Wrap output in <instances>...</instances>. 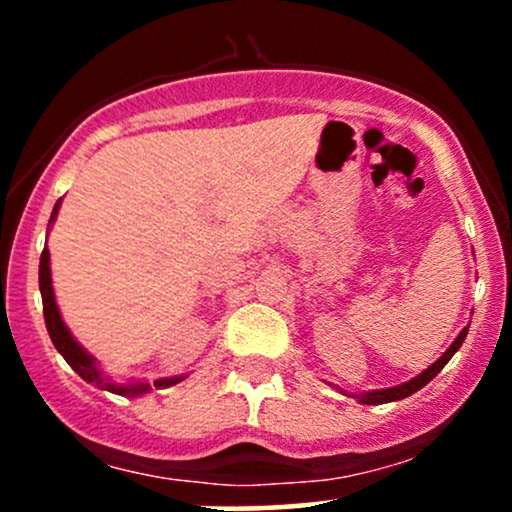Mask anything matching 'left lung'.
Returning a JSON list of instances; mask_svg holds the SVG:
<instances>
[{"instance_id": "8db88e82", "label": "left lung", "mask_w": 512, "mask_h": 512, "mask_svg": "<svg viewBox=\"0 0 512 512\" xmlns=\"http://www.w3.org/2000/svg\"><path fill=\"white\" fill-rule=\"evenodd\" d=\"M467 330H469V327H464V330H462V332L457 334V337H455V342H452V344L448 346V349L443 351V356H440L438 361H433L431 366H428L426 370H421V373L416 375V378H411V380H407V383H402V385H395V387H385V390L358 392V395H354V392H351L349 397L358 399V402H361V404H387V402H397V399H404V397L414 395V392H419L421 387L431 383V380L436 378V375L440 373V370H443L445 363H448L450 358L455 356V351L460 349L462 342H464V337H467ZM342 392H344V390H342ZM344 395H346V392H344Z\"/></svg>"}]
</instances>
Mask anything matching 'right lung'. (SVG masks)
<instances>
[{
	"instance_id": "add662e5",
	"label": "right lung",
	"mask_w": 512,
	"mask_h": 512,
	"mask_svg": "<svg viewBox=\"0 0 512 512\" xmlns=\"http://www.w3.org/2000/svg\"><path fill=\"white\" fill-rule=\"evenodd\" d=\"M60 204L62 199H57L55 209H52V216H50V226L55 223L57 219V211H60ZM40 296H43V315H45V327H48V334L52 339V344H55V349L60 351L64 356V361L72 366L76 373L81 375V378L86 380V383H93L96 387H101V390H108L113 392V395H122V397H139V395H146V392H151L156 387V390H163V387H170V385H178L180 380H185L187 375H173V378H158L154 383H146V380H127V383H115V380L105 378L101 373V368H98V361L93 358L88 351L81 346L79 342L74 339V334L69 332V327L64 325L62 315H60V308H57V301H55V289H52V272H50V250L45 248L43 255H40Z\"/></svg>"
}]
</instances>
